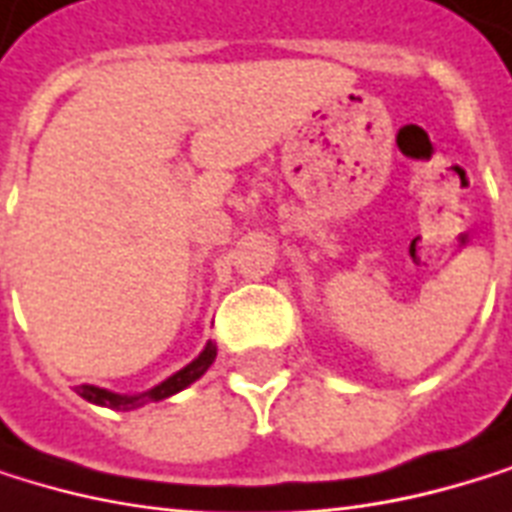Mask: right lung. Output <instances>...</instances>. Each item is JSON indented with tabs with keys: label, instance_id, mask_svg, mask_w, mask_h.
<instances>
[{
	"label": "right lung",
	"instance_id": "obj_1",
	"mask_svg": "<svg viewBox=\"0 0 512 512\" xmlns=\"http://www.w3.org/2000/svg\"><path fill=\"white\" fill-rule=\"evenodd\" d=\"M215 355H218V349H215V343H209V346L200 352L197 361H191L185 370H178L175 376H169L166 382H160V385H154L151 391H142V394H115V391H105V388H96V385H78V394H81L84 400H90V404H99V407L136 410V407H142V404H151V400H163V397H169V394H175V391H181V388H188L191 382H197V379L212 367Z\"/></svg>",
	"mask_w": 512,
	"mask_h": 512
}]
</instances>
